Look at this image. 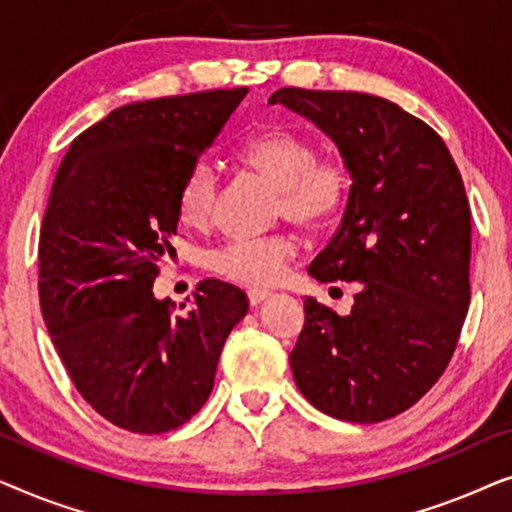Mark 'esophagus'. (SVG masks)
Segmentation results:
<instances>
[{"instance_id": "esophagus-1", "label": "esophagus", "mask_w": 512, "mask_h": 512, "mask_svg": "<svg viewBox=\"0 0 512 512\" xmlns=\"http://www.w3.org/2000/svg\"><path fill=\"white\" fill-rule=\"evenodd\" d=\"M270 296H272V293H270V291H263V289H251V291H247V300H249L251 307L261 305L263 300H268Z\"/></svg>"}]
</instances>
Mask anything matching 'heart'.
Masks as SVG:
<instances>
[{
    "mask_svg": "<svg viewBox=\"0 0 512 512\" xmlns=\"http://www.w3.org/2000/svg\"><path fill=\"white\" fill-rule=\"evenodd\" d=\"M240 160L279 188L277 212L293 226L324 233L345 212L352 193V172L338 158H317L310 139L286 128H268L240 146ZM214 167L198 160L188 167L177 191V212L184 226L205 230L216 207ZM300 242L293 235L237 237L219 249L214 268L221 277L242 286H272L284 277L298 256Z\"/></svg>",
    "mask_w": 512,
    "mask_h": 512,
    "instance_id": "1",
    "label": "heart"
}]
</instances>
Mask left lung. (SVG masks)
<instances>
[{
  "label": "left lung",
  "mask_w": 512,
  "mask_h": 512,
  "mask_svg": "<svg viewBox=\"0 0 512 512\" xmlns=\"http://www.w3.org/2000/svg\"><path fill=\"white\" fill-rule=\"evenodd\" d=\"M270 104L310 118L338 144L352 193L319 282H359L347 317L305 298L289 354L314 408L342 422L401 415L445 373L464 326L471 284V207L433 128L368 93L279 88Z\"/></svg>",
  "instance_id": "left-lung-1"
}]
</instances>
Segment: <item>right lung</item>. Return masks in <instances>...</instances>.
<instances>
[{
  "label": "right lung",
  "instance_id": "obj_1",
  "mask_svg": "<svg viewBox=\"0 0 512 512\" xmlns=\"http://www.w3.org/2000/svg\"><path fill=\"white\" fill-rule=\"evenodd\" d=\"M249 88L114 109L74 139L39 230V303L74 387L132 433L179 429L212 394L247 296L202 279L191 307L156 300L177 191ZM188 300V298H186Z\"/></svg>",
  "mask_w": 512,
  "mask_h": 512
}]
</instances>
